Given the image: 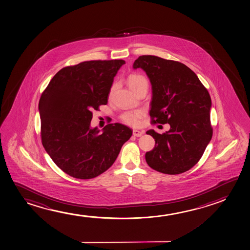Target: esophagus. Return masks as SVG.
Returning <instances> with one entry per match:
<instances>
[{"label":"esophagus","instance_id":"34e87169","mask_svg":"<svg viewBox=\"0 0 250 250\" xmlns=\"http://www.w3.org/2000/svg\"><path fill=\"white\" fill-rule=\"evenodd\" d=\"M145 133L144 130H133V136L135 137H141Z\"/></svg>","mask_w":250,"mask_h":250}]
</instances>
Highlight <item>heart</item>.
I'll list each match as a JSON object with an SVG mask.
<instances>
[{
	"mask_svg": "<svg viewBox=\"0 0 250 250\" xmlns=\"http://www.w3.org/2000/svg\"><path fill=\"white\" fill-rule=\"evenodd\" d=\"M128 84L131 90H137L139 87L148 85V81L145 76L140 74H131L128 77ZM144 116L143 111H128L121 115V120L124 123L131 126H138L141 124L142 118Z\"/></svg>",
	"mask_w": 250,
	"mask_h": 250,
	"instance_id": "b5f03b06",
	"label": "heart"
}]
</instances>
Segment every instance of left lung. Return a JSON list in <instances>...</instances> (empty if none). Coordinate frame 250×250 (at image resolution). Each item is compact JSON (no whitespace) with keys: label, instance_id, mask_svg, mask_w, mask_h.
<instances>
[{"label":"left lung","instance_id":"1","mask_svg":"<svg viewBox=\"0 0 250 250\" xmlns=\"http://www.w3.org/2000/svg\"><path fill=\"white\" fill-rule=\"evenodd\" d=\"M138 68L152 86L153 123L170 125L163 134L146 132L156 141L155 148L145 154L146 162L160 173H184L199 162L212 137L210 94L195 73L180 62L140 56L133 63V69Z\"/></svg>","mask_w":250,"mask_h":250}]
</instances>
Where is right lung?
I'll return each mask as SVG.
<instances>
[{"label": "right lung", "instance_id": "1", "mask_svg": "<svg viewBox=\"0 0 250 250\" xmlns=\"http://www.w3.org/2000/svg\"><path fill=\"white\" fill-rule=\"evenodd\" d=\"M124 60H94L60 69L39 103L42 145L56 165L76 179L96 177L112 166L132 130L108 124L91 128L93 110L106 105Z\"/></svg>", "mask_w": 250, "mask_h": 250}]
</instances>
